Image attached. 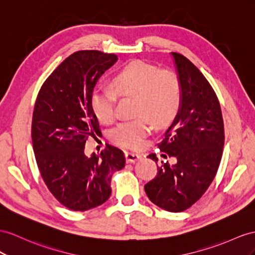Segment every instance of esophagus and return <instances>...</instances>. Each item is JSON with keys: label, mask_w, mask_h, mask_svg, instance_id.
<instances>
[{"label": "esophagus", "mask_w": 255, "mask_h": 255, "mask_svg": "<svg viewBox=\"0 0 255 255\" xmlns=\"http://www.w3.org/2000/svg\"><path fill=\"white\" fill-rule=\"evenodd\" d=\"M125 157H126V161L131 164V162H135L136 160H139L141 158L140 154H135V153H130V152H126L125 153Z\"/></svg>", "instance_id": "34e87169"}]
</instances>
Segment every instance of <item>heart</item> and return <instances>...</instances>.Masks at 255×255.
<instances>
[{
	"label": "heart",
	"instance_id": "b5f03b06",
	"mask_svg": "<svg viewBox=\"0 0 255 255\" xmlns=\"http://www.w3.org/2000/svg\"><path fill=\"white\" fill-rule=\"evenodd\" d=\"M111 85L113 90L97 88L91 95V108L98 121L111 124L115 120L116 95L135 98V115H142L113 130L112 140L120 146L141 147L151 128L148 120L161 128L171 124L180 111L182 88L178 76L154 64L130 61L113 76Z\"/></svg>",
	"mask_w": 255,
	"mask_h": 255
}]
</instances>
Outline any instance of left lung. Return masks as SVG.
Masks as SVG:
<instances>
[{"label": "left lung", "instance_id": "obj_1", "mask_svg": "<svg viewBox=\"0 0 255 255\" xmlns=\"http://www.w3.org/2000/svg\"><path fill=\"white\" fill-rule=\"evenodd\" d=\"M181 83L182 103L177 117L158 147L177 162L161 161L157 175L144 190L154 205L169 212L186 210L210 186L220 166L224 146V124L214 90L195 65L171 53ZM147 157L156 164V154Z\"/></svg>", "mask_w": 255, "mask_h": 255}]
</instances>
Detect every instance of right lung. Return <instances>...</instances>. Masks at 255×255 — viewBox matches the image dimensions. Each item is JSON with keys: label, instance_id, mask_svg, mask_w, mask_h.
Here are the masks:
<instances>
[{"label": "right lung", "instance_id": "add662e5", "mask_svg": "<svg viewBox=\"0 0 255 255\" xmlns=\"http://www.w3.org/2000/svg\"><path fill=\"white\" fill-rule=\"evenodd\" d=\"M117 56L81 50L49 75L38 93L32 117V143L38 170L57 200L74 211H86L111 196V178L125 167L120 148L85 155L88 136L100 131L91 95Z\"/></svg>", "mask_w": 255, "mask_h": 255}]
</instances>
